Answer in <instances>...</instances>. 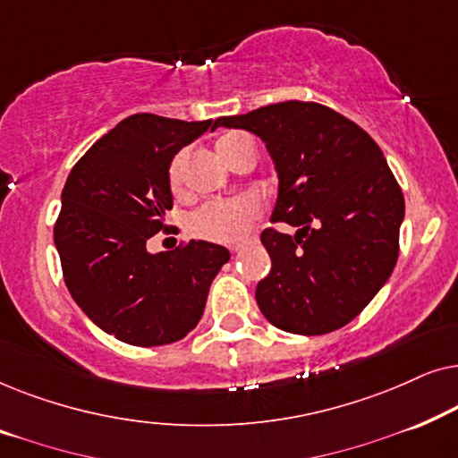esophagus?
I'll list each match as a JSON object with an SVG mask.
<instances>
[{
    "label": "esophagus",
    "instance_id": "1",
    "mask_svg": "<svg viewBox=\"0 0 458 458\" xmlns=\"http://www.w3.org/2000/svg\"><path fill=\"white\" fill-rule=\"evenodd\" d=\"M242 243H233V246H231V252H233V254H237V252H242Z\"/></svg>",
    "mask_w": 458,
    "mask_h": 458
}]
</instances>
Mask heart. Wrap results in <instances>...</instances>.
<instances>
[{
	"mask_svg": "<svg viewBox=\"0 0 458 458\" xmlns=\"http://www.w3.org/2000/svg\"><path fill=\"white\" fill-rule=\"evenodd\" d=\"M216 154L231 166L242 154L254 152V143L246 133H225L218 137ZM187 165V152L174 156L171 166H168V185L173 191H179L183 187V173ZM260 215V206L254 198H235V199H218L208 202L202 208H198L190 216V231L193 235L204 237L212 242H237L248 233L252 225Z\"/></svg>",
	"mask_w": 458,
	"mask_h": 458,
	"instance_id": "obj_1",
	"label": "heart"
}]
</instances>
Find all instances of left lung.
Instances as JSON below:
<instances>
[{
    "instance_id": "left-lung-1",
    "label": "left lung",
    "mask_w": 458,
    "mask_h": 458,
    "mask_svg": "<svg viewBox=\"0 0 458 458\" xmlns=\"http://www.w3.org/2000/svg\"><path fill=\"white\" fill-rule=\"evenodd\" d=\"M221 124L260 137L279 181L271 221L296 227L260 233L271 256V273L256 285L260 312L287 334L344 327L398 260L404 196L384 152L359 124L315 102L271 104Z\"/></svg>"
}]
</instances>
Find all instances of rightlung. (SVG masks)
Instances as JSON below:
<instances>
[{"instance_id": "obj_1", "label": "right lung", "mask_w": 458, "mask_h": 458, "mask_svg": "<svg viewBox=\"0 0 458 458\" xmlns=\"http://www.w3.org/2000/svg\"><path fill=\"white\" fill-rule=\"evenodd\" d=\"M216 121L133 114L87 149L62 190L54 229L68 292L99 329L131 346L183 340L204 315L206 298L231 254L191 240L148 252L173 208L168 166L181 148Z\"/></svg>"}]
</instances>
